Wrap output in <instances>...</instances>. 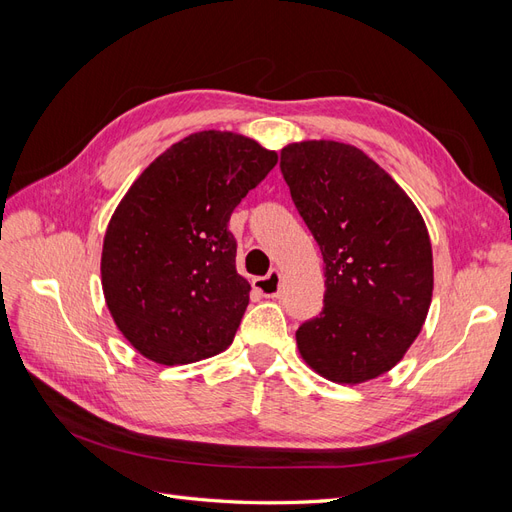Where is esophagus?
I'll use <instances>...</instances> for the list:
<instances>
[{"mask_svg": "<svg viewBox=\"0 0 512 512\" xmlns=\"http://www.w3.org/2000/svg\"><path fill=\"white\" fill-rule=\"evenodd\" d=\"M254 286L265 294V297H271V299H277L282 294V277H280V271L277 269H271L265 277H258V280H254Z\"/></svg>", "mask_w": 512, "mask_h": 512, "instance_id": "obj_1", "label": "esophagus"}]
</instances>
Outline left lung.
I'll list each match as a JSON object with an SVG mask.
<instances>
[{
    "label": "left lung",
    "instance_id": "8db88e82",
    "mask_svg": "<svg viewBox=\"0 0 512 512\" xmlns=\"http://www.w3.org/2000/svg\"><path fill=\"white\" fill-rule=\"evenodd\" d=\"M280 168L327 277L322 312L297 331L299 352L333 382L376 378L401 361L427 318V226L389 173L352 145L294 143Z\"/></svg>",
    "mask_w": 512,
    "mask_h": 512
}]
</instances>
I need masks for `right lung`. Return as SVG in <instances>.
<instances>
[{
  "label": "right lung",
  "mask_w": 512,
  "mask_h": 512,
  "mask_svg": "<svg viewBox=\"0 0 512 512\" xmlns=\"http://www.w3.org/2000/svg\"><path fill=\"white\" fill-rule=\"evenodd\" d=\"M277 153L232 132H198L149 164L123 196L102 250L113 320L147 359L185 365L232 344L250 284L237 273L235 207Z\"/></svg>",
  "instance_id": "add662e5"
}]
</instances>
